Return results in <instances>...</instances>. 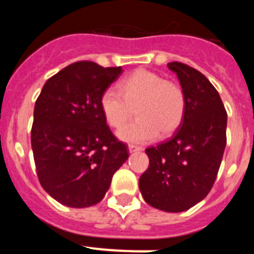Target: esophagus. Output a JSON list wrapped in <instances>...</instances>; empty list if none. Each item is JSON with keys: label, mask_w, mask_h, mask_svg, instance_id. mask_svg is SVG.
Listing matches in <instances>:
<instances>
[{"label": "esophagus", "mask_w": 254, "mask_h": 254, "mask_svg": "<svg viewBox=\"0 0 254 254\" xmlns=\"http://www.w3.org/2000/svg\"><path fill=\"white\" fill-rule=\"evenodd\" d=\"M128 150H129V152L140 151L141 147L140 146H136V145H133V143H129V145H128Z\"/></svg>", "instance_id": "1"}]
</instances>
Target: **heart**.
<instances>
[{
	"mask_svg": "<svg viewBox=\"0 0 254 254\" xmlns=\"http://www.w3.org/2000/svg\"><path fill=\"white\" fill-rule=\"evenodd\" d=\"M118 91L107 89L100 95V109L111 127L121 129L134 113L138 118L118 133L127 142H146L158 133H173L186 113V94L176 81L165 80L160 73L136 69L122 78Z\"/></svg>",
	"mask_w": 254,
	"mask_h": 254,
	"instance_id": "obj_1",
	"label": "heart"
}]
</instances>
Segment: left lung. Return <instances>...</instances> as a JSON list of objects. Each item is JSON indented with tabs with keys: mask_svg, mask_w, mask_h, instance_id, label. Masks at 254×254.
Segmentation results:
<instances>
[{
	"mask_svg": "<svg viewBox=\"0 0 254 254\" xmlns=\"http://www.w3.org/2000/svg\"><path fill=\"white\" fill-rule=\"evenodd\" d=\"M186 94V113L172 137L147 147L149 168L138 181L150 206L182 212L202 201L216 181L226 145V114L219 93L203 73L169 62Z\"/></svg>",
	"mask_w": 254,
	"mask_h": 254,
	"instance_id": "1",
	"label": "left lung"
}]
</instances>
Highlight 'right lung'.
I'll return each mask as SVG.
<instances>
[{"instance_id":"right-lung-1","label":"right lung","mask_w":254,"mask_h":254,"mask_svg":"<svg viewBox=\"0 0 254 254\" xmlns=\"http://www.w3.org/2000/svg\"><path fill=\"white\" fill-rule=\"evenodd\" d=\"M122 73L91 61L68 64L47 80L34 107L31 149L47 193L68 207L96 205L128 149L107 126L100 95Z\"/></svg>"}]
</instances>
